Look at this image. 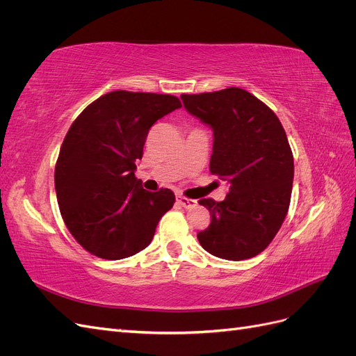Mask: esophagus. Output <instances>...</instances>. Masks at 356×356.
Wrapping results in <instances>:
<instances>
[{
  "label": "esophagus",
  "instance_id": "34e87169",
  "mask_svg": "<svg viewBox=\"0 0 356 356\" xmlns=\"http://www.w3.org/2000/svg\"><path fill=\"white\" fill-rule=\"evenodd\" d=\"M177 202L181 204L182 208H186V209H193V208L197 207V200L187 199V197H184V196H178V197H177Z\"/></svg>",
  "mask_w": 356,
  "mask_h": 356
}]
</instances>
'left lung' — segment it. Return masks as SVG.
<instances>
[{"instance_id":"8db88e82","label":"left lung","mask_w":356,"mask_h":356,"mask_svg":"<svg viewBox=\"0 0 356 356\" xmlns=\"http://www.w3.org/2000/svg\"><path fill=\"white\" fill-rule=\"evenodd\" d=\"M184 108L213 132L209 170L227 181L222 202L202 199L211 224L197 233L204 251L241 261L264 251L286 217L294 159L276 114L239 88L181 95Z\"/></svg>"}]
</instances>
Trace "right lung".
I'll list each match as a JSON object with an SVG mask.
<instances>
[{
    "mask_svg": "<svg viewBox=\"0 0 356 356\" xmlns=\"http://www.w3.org/2000/svg\"><path fill=\"white\" fill-rule=\"evenodd\" d=\"M178 108L177 96L115 90L86 106L71 124L55 188L63 222L86 251L122 260L153 241L175 195L144 190L135 161L143 159L149 127Z\"/></svg>",
    "mask_w": 356,
    "mask_h": 356,
    "instance_id": "add662e5",
    "label": "right lung"
}]
</instances>
